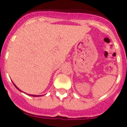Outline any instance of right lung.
Wrapping results in <instances>:
<instances>
[{"mask_svg":"<svg viewBox=\"0 0 127 127\" xmlns=\"http://www.w3.org/2000/svg\"><path fill=\"white\" fill-rule=\"evenodd\" d=\"M13 84L14 86H15V87H16V88H17V89H18V90H19V91H20V92H22V91H21V90H20V89H19V88H18V87H16V85H15V84H14V83H13ZM28 95H30V96H34V97H38V96H43V95H29V94H28Z\"/></svg>","mask_w":127,"mask_h":127,"instance_id":"right-lung-1","label":"right lung"}]
</instances>
